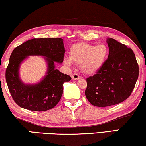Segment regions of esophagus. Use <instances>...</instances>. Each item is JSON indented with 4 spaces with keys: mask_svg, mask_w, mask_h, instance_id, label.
<instances>
[{
    "mask_svg": "<svg viewBox=\"0 0 146 146\" xmlns=\"http://www.w3.org/2000/svg\"><path fill=\"white\" fill-rule=\"evenodd\" d=\"M71 78H72L73 80H77L81 78V76L77 73H73V75H71Z\"/></svg>",
    "mask_w": 146,
    "mask_h": 146,
    "instance_id": "34e87169",
    "label": "esophagus"
}]
</instances>
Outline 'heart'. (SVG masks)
Here are the masks:
<instances>
[{"instance_id":"b5f03b06","label":"heart","mask_w":146,"mask_h":146,"mask_svg":"<svg viewBox=\"0 0 146 146\" xmlns=\"http://www.w3.org/2000/svg\"><path fill=\"white\" fill-rule=\"evenodd\" d=\"M108 55V48L106 45L97 46L77 43L71 46L69 51V58L73 62L80 65L81 69L87 74L97 71L102 66ZM65 63L71 65L69 59H65Z\"/></svg>"}]
</instances>
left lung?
Wrapping results in <instances>:
<instances>
[{
	"label": "left lung",
	"mask_w": 146,
	"mask_h": 146,
	"mask_svg": "<svg viewBox=\"0 0 146 146\" xmlns=\"http://www.w3.org/2000/svg\"><path fill=\"white\" fill-rule=\"evenodd\" d=\"M109 54L102 66L87 79L85 96L99 107L120 103L128 98L138 78L139 67L131 48L114 39L106 40Z\"/></svg>",
	"instance_id": "obj_1"
}]
</instances>
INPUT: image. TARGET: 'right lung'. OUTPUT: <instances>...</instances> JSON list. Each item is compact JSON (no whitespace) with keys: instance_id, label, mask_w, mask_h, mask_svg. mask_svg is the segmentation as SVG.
<instances>
[{"instance_id":"1","label":"right lung","mask_w":146,"mask_h":146,"mask_svg":"<svg viewBox=\"0 0 146 146\" xmlns=\"http://www.w3.org/2000/svg\"><path fill=\"white\" fill-rule=\"evenodd\" d=\"M63 39L34 38L12 51L6 70V81L14 102L32 111H46L56 105L63 91V83L71 79L69 75L55 69V62L62 63L65 52ZM41 55L48 63V71L40 82L26 85L19 79V68L28 56Z\"/></svg>"}]
</instances>
